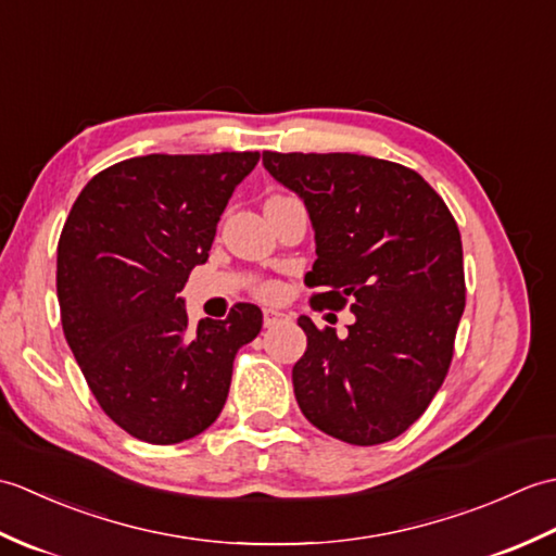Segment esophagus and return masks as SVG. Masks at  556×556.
I'll list each match as a JSON object with an SVG mask.
<instances>
[{
  "label": "esophagus",
  "instance_id": "obj_1",
  "mask_svg": "<svg viewBox=\"0 0 556 556\" xmlns=\"http://www.w3.org/2000/svg\"><path fill=\"white\" fill-rule=\"evenodd\" d=\"M281 317H285V313H279V311H275V308H265L263 311V325L265 327H271V325H277Z\"/></svg>",
  "mask_w": 556,
  "mask_h": 556
}]
</instances>
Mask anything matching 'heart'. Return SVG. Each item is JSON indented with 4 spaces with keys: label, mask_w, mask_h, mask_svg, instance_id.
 Returning <instances> with one entry per match:
<instances>
[{
    "label": "heart",
    "mask_w": 556,
    "mask_h": 556,
    "mask_svg": "<svg viewBox=\"0 0 556 556\" xmlns=\"http://www.w3.org/2000/svg\"><path fill=\"white\" fill-rule=\"evenodd\" d=\"M263 293H265V296H275V293H277V289H275V287H271V285H267V287H263Z\"/></svg>",
    "instance_id": "heart-1"
}]
</instances>
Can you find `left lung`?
Segmentation results:
<instances>
[{"label": "left lung", "instance_id": "8db88e82", "mask_svg": "<svg viewBox=\"0 0 556 556\" xmlns=\"http://www.w3.org/2000/svg\"><path fill=\"white\" fill-rule=\"evenodd\" d=\"M315 231L313 308L356 323L339 339L308 315L291 380L303 416L341 442L372 446L416 422L442 387L466 305L464 248L452 212L404 164L329 152H263Z\"/></svg>", "mask_w": 556, "mask_h": 556}]
</instances>
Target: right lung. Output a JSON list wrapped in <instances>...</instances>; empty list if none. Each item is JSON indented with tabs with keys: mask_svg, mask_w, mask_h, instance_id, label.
Wrapping results in <instances>:
<instances>
[{
	"mask_svg": "<svg viewBox=\"0 0 556 556\" xmlns=\"http://www.w3.org/2000/svg\"><path fill=\"white\" fill-rule=\"evenodd\" d=\"M257 160L131 157L92 176L68 212L56 245L64 337L102 410L136 440L176 444L207 430L236 351L263 327L257 305L239 303L193 329L179 296Z\"/></svg>",
	"mask_w": 556,
	"mask_h": 556,
	"instance_id": "right-lung-1",
	"label": "right lung"
}]
</instances>
